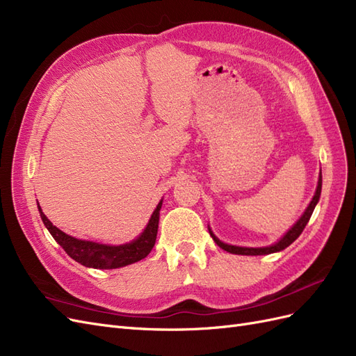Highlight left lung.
Instances as JSON below:
<instances>
[{
  "label": "left lung",
  "instance_id": "obj_1",
  "mask_svg": "<svg viewBox=\"0 0 356 356\" xmlns=\"http://www.w3.org/2000/svg\"><path fill=\"white\" fill-rule=\"evenodd\" d=\"M321 188H322V177L319 175L316 193H315L314 199H312V202L309 203V207H307L306 212L303 213V217H301V218L294 224V227L291 229L281 241H279V242L275 243V245H272V246H266V248H242V246H233V245L222 243L221 241H218L217 238H215L213 233L211 232L212 239L215 241V243H217L220 248H222L224 251L232 252V254H239V255H264V254H272V252L282 251V250H285L286 246H289L291 243H293V242L298 238V236L301 234V232L305 230L306 224L309 222V220H310V217H312V213H314V209H315V207H316V203H318V200H319Z\"/></svg>",
  "mask_w": 356,
  "mask_h": 356
}]
</instances>
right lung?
Returning a JSON list of instances; mask_svg holds the SVG:
<instances>
[{
    "label": "right lung",
    "mask_w": 356,
    "mask_h": 356,
    "mask_svg": "<svg viewBox=\"0 0 356 356\" xmlns=\"http://www.w3.org/2000/svg\"><path fill=\"white\" fill-rule=\"evenodd\" d=\"M161 208V200L154 209L149 222L145 227L144 233L139 238L131 243L120 245V246H108L101 245L89 241H80L75 239L72 236L63 233L58 227L53 225L49 218L42 213L41 208L38 207L41 220L44 222L50 234L65 251L72 260L93 268H117L127 264L136 263L143 260L149 252H152L153 246L157 238V229H159V211Z\"/></svg>",
    "instance_id": "right-lung-1"
}]
</instances>
